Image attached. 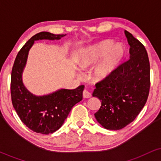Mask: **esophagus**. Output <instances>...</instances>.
<instances>
[{
	"label": "esophagus",
	"mask_w": 161,
	"mask_h": 161,
	"mask_svg": "<svg viewBox=\"0 0 161 161\" xmlns=\"http://www.w3.org/2000/svg\"><path fill=\"white\" fill-rule=\"evenodd\" d=\"M82 95H83V97H84L85 98H88V97H92V94L90 93V92L88 91H87L86 89H85L84 91H83Z\"/></svg>",
	"instance_id": "esophagus-1"
}]
</instances>
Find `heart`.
Listing matches in <instances>:
<instances>
[{
  "label": "heart",
  "mask_w": 161,
  "mask_h": 161,
  "mask_svg": "<svg viewBox=\"0 0 161 161\" xmlns=\"http://www.w3.org/2000/svg\"><path fill=\"white\" fill-rule=\"evenodd\" d=\"M121 45H114L111 40H104L82 50L75 57V64L80 69L92 67L91 77L95 82L108 79L120 64L124 56Z\"/></svg>",
  "instance_id": "obj_1"
}]
</instances>
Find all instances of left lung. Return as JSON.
Masks as SVG:
<instances>
[{"label": "left lung", "mask_w": 161, "mask_h": 161, "mask_svg": "<svg viewBox=\"0 0 161 161\" xmlns=\"http://www.w3.org/2000/svg\"><path fill=\"white\" fill-rule=\"evenodd\" d=\"M130 58L104 81L95 85L92 96L101 102L95 114L101 126L118 130L132 123L145 106L150 89V64L145 47L125 31Z\"/></svg>", "instance_id": "8db88e82"}]
</instances>
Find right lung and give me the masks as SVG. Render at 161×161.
Masks as SVG:
<instances>
[{
  "mask_svg": "<svg viewBox=\"0 0 161 161\" xmlns=\"http://www.w3.org/2000/svg\"><path fill=\"white\" fill-rule=\"evenodd\" d=\"M66 36L47 32L35 35L19 51L13 66L10 86L13 106L24 124L37 133L48 135L56 132L73 107L82 100L83 85L75 89L60 88L47 95H36L27 89L23 81L29 50L35 42L60 40Z\"/></svg>",
  "mask_w": 161,
  "mask_h": 161,
  "instance_id": "right-lung-1",
  "label": "right lung"
}]
</instances>
